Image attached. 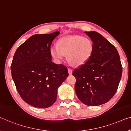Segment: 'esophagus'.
<instances>
[{"label":"esophagus","instance_id":"esophagus-1","mask_svg":"<svg viewBox=\"0 0 131 131\" xmlns=\"http://www.w3.org/2000/svg\"><path fill=\"white\" fill-rule=\"evenodd\" d=\"M68 73H69V75H71L72 73V70L71 69H70V68H68Z\"/></svg>","mask_w":131,"mask_h":131}]
</instances>
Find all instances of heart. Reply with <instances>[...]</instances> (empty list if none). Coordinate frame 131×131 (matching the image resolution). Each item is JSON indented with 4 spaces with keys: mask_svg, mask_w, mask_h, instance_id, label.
<instances>
[{
    "mask_svg": "<svg viewBox=\"0 0 131 131\" xmlns=\"http://www.w3.org/2000/svg\"><path fill=\"white\" fill-rule=\"evenodd\" d=\"M93 51V45L89 38L80 36L61 38L57 46L50 48V54L53 61L59 63L67 55L68 62L74 66H80L88 61Z\"/></svg>",
    "mask_w": 131,
    "mask_h": 131,
    "instance_id": "obj_1",
    "label": "heart"
}]
</instances>
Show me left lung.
<instances>
[{"label":"left lung","instance_id":"obj_1","mask_svg":"<svg viewBox=\"0 0 131 131\" xmlns=\"http://www.w3.org/2000/svg\"><path fill=\"white\" fill-rule=\"evenodd\" d=\"M85 33L93 41V51L88 61L73 71L75 90L82 103L97 106L108 102L116 92L122 66L117 49L99 32Z\"/></svg>","mask_w":131,"mask_h":131}]
</instances>
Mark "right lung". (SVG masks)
<instances>
[{
  "label": "right lung",
  "mask_w": 131,
  "mask_h": 131,
  "mask_svg": "<svg viewBox=\"0 0 131 131\" xmlns=\"http://www.w3.org/2000/svg\"><path fill=\"white\" fill-rule=\"evenodd\" d=\"M59 31L35 34L15 53L10 69L16 90L24 101L47 108L56 100L58 88L68 76V69L51 61L49 49Z\"/></svg>",
  "instance_id": "right-lung-1"
}]
</instances>
